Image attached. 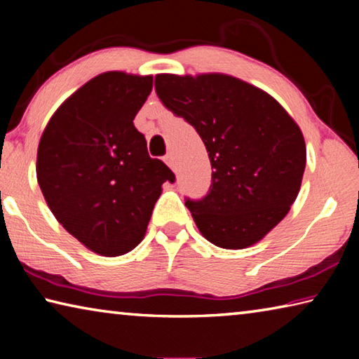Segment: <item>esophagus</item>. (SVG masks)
Masks as SVG:
<instances>
[{
    "label": "esophagus",
    "mask_w": 359,
    "mask_h": 359,
    "mask_svg": "<svg viewBox=\"0 0 359 359\" xmlns=\"http://www.w3.org/2000/svg\"><path fill=\"white\" fill-rule=\"evenodd\" d=\"M165 163L166 165L172 169L174 171V168H175V160H174V156H172V154H168L166 156H165Z\"/></svg>",
    "instance_id": "1"
}]
</instances>
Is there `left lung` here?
Listing matches in <instances>:
<instances>
[{
  "instance_id": "1",
  "label": "left lung",
  "mask_w": 359,
  "mask_h": 359,
  "mask_svg": "<svg viewBox=\"0 0 359 359\" xmlns=\"http://www.w3.org/2000/svg\"><path fill=\"white\" fill-rule=\"evenodd\" d=\"M155 90L194 126L214 168L208 196L185 203L199 233L228 250L257 244L299 193L307 160L301 128L264 90L222 72L156 74Z\"/></svg>"
}]
</instances>
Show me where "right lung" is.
I'll return each mask as SVG.
<instances>
[{
    "mask_svg": "<svg viewBox=\"0 0 359 359\" xmlns=\"http://www.w3.org/2000/svg\"><path fill=\"white\" fill-rule=\"evenodd\" d=\"M151 76L107 71L60 106L42 133L36 177L58 223L102 257H120L144 239L151 210L174 174L149 156L135 120Z\"/></svg>",
    "mask_w": 359,
    "mask_h": 359,
    "instance_id": "obj_1",
    "label": "right lung"
}]
</instances>
